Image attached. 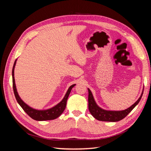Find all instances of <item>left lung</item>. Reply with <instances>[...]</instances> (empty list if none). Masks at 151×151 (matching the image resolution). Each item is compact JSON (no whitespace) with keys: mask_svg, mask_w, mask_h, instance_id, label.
Instances as JSON below:
<instances>
[{"mask_svg":"<svg viewBox=\"0 0 151 151\" xmlns=\"http://www.w3.org/2000/svg\"><path fill=\"white\" fill-rule=\"evenodd\" d=\"M88 89V107L89 110L94 118L96 119L99 121H103V122H118L122 119H123L128 114H129L132 109H133L138 104L139 101H140L141 98L142 96L144 90L142 91L140 98L138 99L134 104L125 110L122 111H109L106 110V109H103L101 108H100L98 105L96 103L94 97L93 96L92 93H91V90Z\"/></svg>","mask_w":151,"mask_h":151,"instance_id":"1","label":"left lung"}]
</instances>
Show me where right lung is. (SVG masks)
I'll use <instances>...</instances> for the list:
<instances>
[{
    "instance_id": "1",
    "label": "right lung",
    "mask_w": 151,
    "mask_h": 151,
    "mask_svg": "<svg viewBox=\"0 0 151 151\" xmlns=\"http://www.w3.org/2000/svg\"><path fill=\"white\" fill-rule=\"evenodd\" d=\"M17 59L15 60L14 63L12 71V85H13V90L16 99L17 100V103L21 106V108L23 109V110L28 114V115L33 120H37V121H45V120H51L56 119L57 118L60 116L62 113L65 110L67 101L68 96H69L70 91L73 87L75 86L76 84H73L69 87L68 89L67 93L65 95L64 98H63L62 101L58 103L55 106L49 108L47 109H44V110H39V109H36L30 107L29 105L25 103L19 97V94L17 93L16 86L15 84V79H14V68L16 63Z\"/></svg>"
}]
</instances>
